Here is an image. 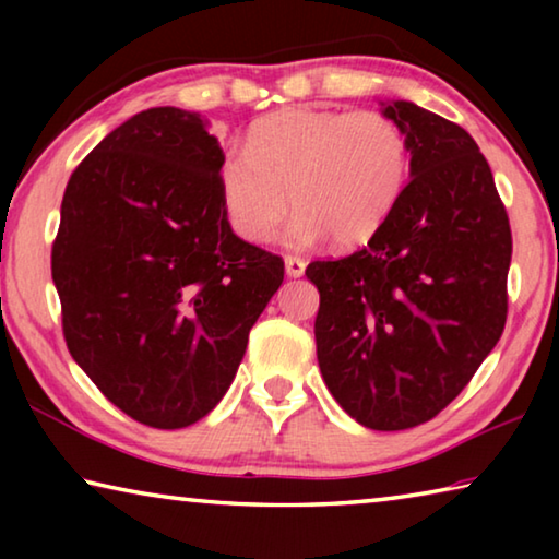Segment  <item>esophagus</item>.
<instances>
[{
    "instance_id": "esophagus-1",
    "label": "esophagus",
    "mask_w": 559,
    "mask_h": 559,
    "mask_svg": "<svg viewBox=\"0 0 559 559\" xmlns=\"http://www.w3.org/2000/svg\"><path fill=\"white\" fill-rule=\"evenodd\" d=\"M286 273L290 278H298L306 273V261H302L300 257H293V253H288L286 257Z\"/></svg>"
}]
</instances>
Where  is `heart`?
Instances as JSON below:
<instances>
[{
  "instance_id": "obj_1",
  "label": "heart",
  "mask_w": 559,
  "mask_h": 559,
  "mask_svg": "<svg viewBox=\"0 0 559 559\" xmlns=\"http://www.w3.org/2000/svg\"><path fill=\"white\" fill-rule=\"evenodd\" d=\"M409 173V140L392 118L302 106L253 122L246 153L222 159L219 194L251 243H266L293 202V243L330 236L337 249H357L390 222Z\"/></svg>"
}]
</instances>
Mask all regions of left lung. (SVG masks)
Segmentation results:
<instances>
[{"mask_svg":"<svg viewBox=\"0 0 559 559\" xmlns=\"http://www.w3.org/2000/svg\"><path fill=\"white\" fill-rule=\"evenodd\" d=\"M412 179L377 236L308 263L318 365L355 421L400 431L456 400L503 335L513 236L493 173L456 122L396 100Z\"/></svg>","mask_w":559,"mask_h":559,"instance_id":"left-lung-1","label":"left lung"}]
</instances>
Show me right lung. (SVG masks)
Masks as SVG:
<instances>
[{
    "instance_id": "1",
    "label": "right lung",
    "mask_w": 559,
    "mask_h": 559,
    "mask_svg": "<svg viewBox=\"0 0 559 559\" xmlns=\"http://www.w3.org/2000/svg\"><path fill=\"white\" fill-rule=\"evenodd\" d=\"M197 112L150 108L73 169L51 246L66 347L108 402L182 429L229 390L283 259L239 239Z\"/></svg>"
}]
</instances>
